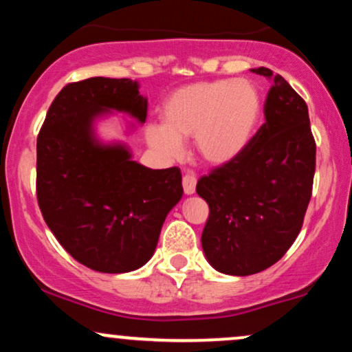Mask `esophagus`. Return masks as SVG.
<instances>
[{"instance_id":"34e87169","label":"esophagus","mask_w":352,"mask_h":352,"mask_svg":"<svg viewBox=\"0 0 352 352\" xmlns=\"http://www.w3.org/2000/svg\"><path fill=\"white\" fill-rule=\"evenodd\" d=\"M182 184H184L185 195H192V193H195V187H197L195 173H190V172L185 173L184 180H182Z\"/></svg>"}]
</instances>
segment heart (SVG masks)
Returning a JSON list of instances; mask_svg holds the SVG:
<instances>
[{
	"label": "heart",
	"mask_w": 352,
	"mask_h": 352,
	"mask_svg": "<svg viewBox=\"0 0 352 352\" xmlns=\"http://www.w3.org/2000/svg\"><path fill=\"white\" fill-rule=\"evenodd\" d=\"M162 124H148L145 137L167 159L184 155L182 140H195L210 165L236 160L253 140L263 114L256 84L248 79H215L187 84L162 102Z\"/></svg>",
	"instance_id": "obj_1"
}]
</instances>
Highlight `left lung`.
Returning <instances> with one entry per match:
<instances>
[{
	"label": "left lung",
	"instance_id": "left-lung-1",
	"mask_svg": "<svg viewBox=\"0 0 352 352\" xmlns=\"http://www.w3.org/2000/svg\"><path fill=\"white\" fill-rule=\"evenodd\" d=\"M265 124L236 160L197 184L210 215L201 233L207 261L233 276L260 273L288 252L302 227L313 190L316 144L308 106L272 69Z\"/></svg>",
	"mask_w": 352,
	"mask_h": 352
}]
</instances>
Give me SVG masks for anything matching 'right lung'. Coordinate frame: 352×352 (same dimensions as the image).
<instances>
[{
  "label": "right lung",
  "mask_w": 352,
  "mask_h": 352,
  "mask_svg": "<svg viewBox=\"0 0 352 352\" xmlns=\"http://www.w3.org/2000/svg\"><path fill=\"white\" fill-rule=\"evenodd\" d=\"M112 112L145 122L137 80L89 78L63 87L38 135L36 192L44 221L76 261L127 273L151 260L184 188L180 168L152 170L124 142L99 139L96 122Z\"/></svg>",
  "instance_id": "right-lung-1"
}]
</instances>
